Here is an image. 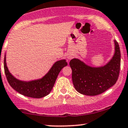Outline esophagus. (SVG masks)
Masks as SVG:
<instances>
[{
    "instance_id": "obj_1",
    "label": "esophagus",
    "mask_w": 128,
    "mask_h": 128,
    "mask_svg": "<svg viewBox=\"0 0 128 128\" xmlns=\"http://www.w3.org/2000/svg\"><path fill=\"white\" fill-rule=\"evenodd\" d=\"M73 56L72 54H68V55H67V59H68V60H70V59H71V58H72Z\"/></svg>"
}]
</instances>
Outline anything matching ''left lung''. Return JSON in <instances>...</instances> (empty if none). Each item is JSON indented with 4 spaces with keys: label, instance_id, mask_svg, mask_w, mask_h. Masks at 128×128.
I'll list each match as a JSON object with an SVG mask.
<instances>
[{
    "label": "left lung",
    "instance_id": "1",
    "mask_svg": "<svg viewBox=\"0 0 128 128\" xmlns=\"http://www.w3.org/2000/svg\"><path fill=\"white\" fill-rule=\"evenodd\" d=\"M114 55L103 67H90L76 58L70 61L73 85L79 93L96 96L105 92L116 83L119 76L121 55L118 42L114 40Z\"/></svg>",
    "mask_w": 128,
    "mask_h": 128
}]
</instances>
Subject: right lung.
<instances>
[{
    "mask_svg": "<svg viewBox=\"0 0 128 128\" xmlns=\"http://www.w3.org/2000/svg\"><path fill=\"white\" fill-rule=\"evenodd\" d=\"M67 65V62L65 60L56 61L49 72L42 79L24 82L15 78L10 73L6 66L5 56L4 58V70L9 84L21 94L33 98H42L49 94L60 71Z\"/></svg>",
    "mask_w": 128,
    "mask_h": 128,
    "instance_id": "obj_1",
    "label": "right lung"
}]
</instances>
